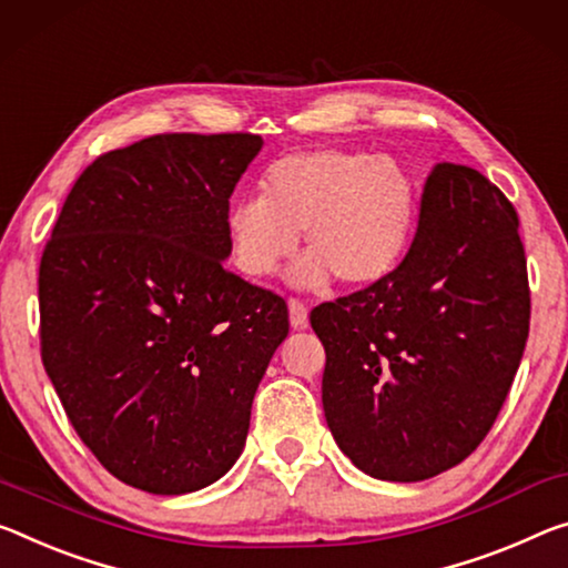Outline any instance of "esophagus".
Segmentation results:
<instances>
[{
	"label": "esophagus",
	"mask_w": 568,
	"mask_h": 568,
	"mask_svg": "<svg viewBox=\"0 0 568 568\" xmlns=\"http://www.w3.org/2000/svg\"><path fill=\"white\" fill-rule=\"evenodd\" d=\"M287 311H291L293 328L308 326V305H305L301 298H287Z\"/></svg>",
	"instance_id": "obj_1"
}]
</instances>
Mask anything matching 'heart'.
I'll list each match as a JSON object with an SVG mask.
<instances>
[{"label":"heart","mask_w":568,"mask_h":568,"mask_svg":"<svg viewBox=\"0 0 568 568\" xmlns=\"http://www.w3.org/2000/svg\"><path fill=\"white\" fill-rule=\"evenodd\" d=\"M414 206V182L397 159L298 151L265 169L260 196L230 206L224 235L232 263L247 277L273 275L303 232L308 257L295 283L318 285L336 275L344 285H368L399 263Z\"/></svg>","instance_id":"heart-1"}]
</instances>
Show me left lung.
<instances>
[{
    "mask_svg": "<svg viewBox=\"0 0 568 568\" xmlns=\"http://www.w3.org/2000/svg\"><path fill=\"white\" fill-rule=\"evenodd\" d=\"M326 348L323 412L379 480L460 465L498 419L530 326L518 212L480 171L437 164L402 263L311 311Z\"/></svg>",
    "mask_w": 568,
    "mask_h": 568,
    "instance_id": "obj_1",
    "label": "left lung"
}]
</instances>
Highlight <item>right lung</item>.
I'll return each mask as SVG.
<instances>
[{
	"instance_id": "add662e5",
	"label": "right lung",
	"mask_w": 568,
	"mask_h": 568,
	"mask_svg": "<svg viewBox=\"0 0 568 568\" xmlns=\"http://www.w3.org/2000/svg\"><path fill=\"white\" fill-rule=\"evenodd\" d=\"M263 139L156 133L98 156L40 260V354L78 437L113 478L200 490L245 447L287 336L281 295L230 273L224 217Z\"/></svg>"
}]
</instances>
